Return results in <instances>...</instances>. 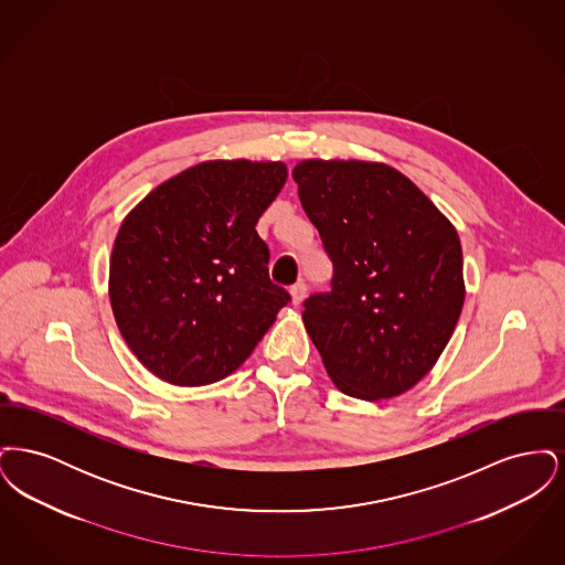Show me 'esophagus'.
I'll return each instance as SVG.
<instances>
[{"label": "esophagus", "mask_w": 565, "mask_h": 565, "mask_svg": "<svg viewBox=\"0 0 565 565\" xmlns=\"http://www.w3.org/2000/svg\"><path fill=\"white\" fill-rule=\"evenodd\" d=\"M290 296H292V302H295V305H300V302L305 300V296H307V284H305V281L295 284V286L290 288Z\"/></svg>", "instance_id": "obj_1"}]
</instances>
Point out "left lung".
<instances>
[{
  "label": "left lung",
  "instance_id": "1",
  "mask_svg": "<svg viewBox=\"0 0 565 565\" xmlns=\"http://www.w3.org/2000/svg\"><path fill=\"white\" fill-rule=\"evenodd\" d=\"M307 217L332 260V290L302 322L334 385L360 401L401 396L430 373L463 307L456 226L390 164L300 161Z\"/></svg>",
  "mask_w": 565,
  "mask_h": 565
}]
</instances>
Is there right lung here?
<instances>
[{"instance_id": "1", "label": "right lung", "mask_w": 565, "mask_h": 565, "mask_svg": "<svg viewBox=\"0 0 565 565\" xmlns=\"http://www.w3.org/2000/svg\"><path fill=\"white\" fill-rule=\"evenodd\" d=\"M286 178L279 161L199 162L122 220L109 302L122 339L152 375L199 387L235 373L288 305L256 233Z\"/></svg>"}]
</instances>
